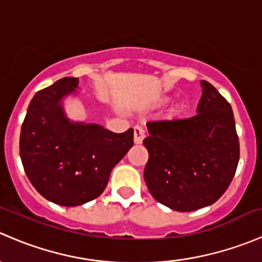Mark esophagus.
<instances>
[{
    "label": "esophagus",
    "mask_w": 262,
    "mask_h": 262,
    "mask_svg": "<svg viewBox=\"0 0 262 262\" xmlns=\"http://www.w3.org/2000/svg\"><path fill=\"white\" fill-rule=\"evenodd\" d=\"M144 137H146V136H144L143 128H141V126L137 125L136 128H134V143L141 144L142 142H143Z\"/></svg>",
    "instance_id": "34e87169"
}]
</instances>
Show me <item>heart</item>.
<instances>
[{
  "instance_id": "1",
  "label": "heart",
  "mask_w": 262,
  "mask_h": 262,
  "mask_svg": "<svg viewBox=\"0 0 262 262\" xmlns=\"http://www.w3.org/2000/svg\"><path fill=\"white\" fill-rule=\"evenodd\" d=\"M172 99L173 97L171 96V95H163V96H161L160 99L157 100V104L158 105H166V104H168V102H171L172 101ZM186 105L185 104H181L180 106H179V110H180V112L182 113V112H185V110H186Z\"/></svg>"
}]
</instances>
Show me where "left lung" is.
<instances>
[{"label": "left lung", "mask_w": 262, "mask_h": 262, "mask_svg": "<svg viewBox=\"0 0 262 262\" xmlns=\"http://www.w3.org/2000/svg\"><path fill=\"white\" fill-rule=\"evenodd\" d=\"M196 115L182 120L149 121L144 168L150 195L178 212L215 203L233 179L239 143L231 105L209 82L200 81Z\"/></svg>", "instance_id": "1"}]
</instances>
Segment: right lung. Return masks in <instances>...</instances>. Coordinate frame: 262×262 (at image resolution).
<instances>
[{
  "mask_svg": "<svg viewBox=\"0 0 262 262\" xmlns=\"http://www.w3.org/2000/svg\"><path fill=\"white\" fill-rule=\"evenodd\" d=\"M80 80L60 78L30 101L20 133L24 170L39 194L77 207L102 194L116 163L133 146V129L113 133L96 123L72 120L64 109Z\"/></svg>",
  "mask_w": 262,
  "mask_h": 262,
  "instance_id": "right-lung-1",
  "label": "right lung"
}]
</instances>
